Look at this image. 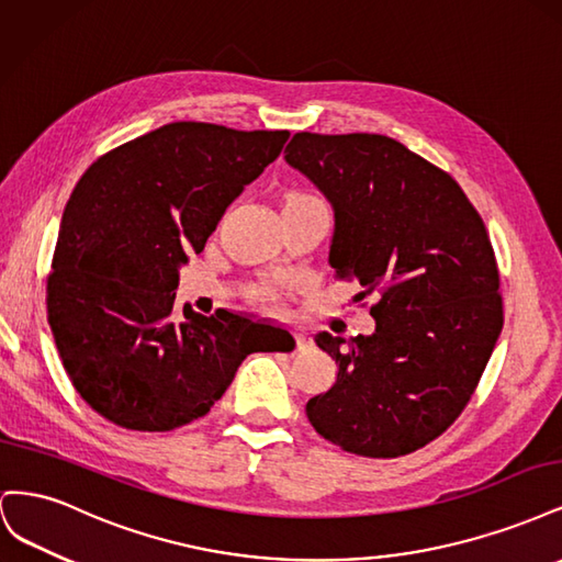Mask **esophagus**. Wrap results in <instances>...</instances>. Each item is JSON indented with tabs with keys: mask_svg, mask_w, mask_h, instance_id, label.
<instances>
[{
	"mask_svg": "<svg viewBox=\"0 0 562 562\" xmlns=\"http://www.w3.org/2000/svg\"><path fill=\"white\" fill-rule=\"evenodd\" d=\"M295 342H297V349L304 351L312 347V335L307 330H295Z\"/></svg>",
	"mask_w": 562,
	"mask_h": 562,
	"instance_id": "34e87169",
	"label": "esophagus"
}]
</instances>
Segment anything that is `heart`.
<instances>
[{
	"mask_svg": "<svg viewBox=\"0 0 562 562\" xmlns=\"http://www.w3.org/2000/svg\"><path fill=\"white\" fill-rule=\"evenodd\" d=\"M279 283H262L252 291V297L260 300V302H277L279 300Z\"/></svg>",
	"mask_w": 562,
	"mask_h": 562,
	"instance_id": "b5f03b06",
	"label": "heart"
}]
</instances>
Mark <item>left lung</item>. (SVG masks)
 I'll list each match as a JSON object with an SVG mask.
<instances>
[{"instance_id": "1", "label": "left lung", "mask_w": 562, "mask_h": 562, "mask_svg": "<svg viewBox=\"0 0 562 562\" xmlns=\"http://www.w3.org/2000/svg\"><path fill=\"white\" fill-rule=\"evenodd\" d=\"M285 161L335 211V277L380 295L372 335L314 337L337 380L307 417L347 452L411 454L462 415L502 333L487 229L452 176L386 135L302 131Z\"/></svg>"}]
</instances>
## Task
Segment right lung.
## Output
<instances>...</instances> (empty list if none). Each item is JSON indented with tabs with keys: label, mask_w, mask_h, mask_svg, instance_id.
Instances as JSON below:
<instances>
[{
	"label": "right lung",
	"mask_w": 562,
	"mask_h": 562,
	"mask_svg": "<svg viewBox=\"0 0 562 562\" xmlns=\"http://www.w3.org/2000/svg\"><path fill=\"white\" fill-rule=\"evenodd\" d=\"M288 131L176 122L95 159L67 201L46 310L63 366L98 415L171 431L206 415L252 351L295 347L283 328L184 304L178 269L274 161Z\"/></svg>",
	"instance_id": "1"
}]
</instances>
